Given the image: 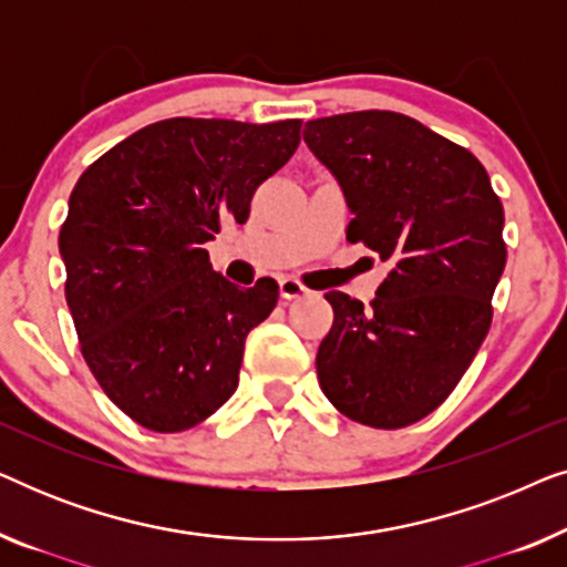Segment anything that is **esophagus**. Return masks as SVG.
<instances>
[{"instance_id": "1", "label": "esophagus", "mask_w": 567, "mask_h": 567, "mask_svg": "<svg viewBox=\"0 0 567 567\" xmlns=\"http://www.w3.org/2000/svg\"><path fill=\"white\" fill-rule=\"evenodd\" d=\"M278 293H281V299L291 301L305 297L307 289L299 281H293V278H281V281H278Z\"/></svg>"}]
</instances>
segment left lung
Listing matches in <instances>:
<instances>
[{"mask_svg":"<svg viewBox=\"0 0 567 567\" xmlns=\"http://www.w3.org/2000/svg\"><path fill=\"white\" fill-rule=\"evenodd\" d=\"M305 142L336 175L346 237L386 262L371 305L328 291L317 351L332 405L371 429H405L444 402L491 330L506 268L503 206L475 154L392 111L309 121Z\"/></svg>","mask_w":567,"mask_h":567,"instance_id":"obj_1","label":"left lung"}]
</instances>
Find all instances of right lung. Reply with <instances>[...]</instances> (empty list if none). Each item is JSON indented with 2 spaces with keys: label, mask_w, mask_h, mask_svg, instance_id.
Instances as JSON below:
<instances>
[{
  "label": "right lung",
  "mask_w": 567,
  "mask_h": 567,
  "mask_svg": "<svg viewBox=\"0 0 567 567\" xmlns=\"http://www.w3.org/2000/svg\"><path fill=\"white\" fill-rule=\"evenodd\" d=\"M299 131L297 118H167L76 181L59 235L66 305L97 384L144 429H193L235 394L245 338L274 312L278 284L239 289L204 245L247 221Z\"/></svg>",
  "instance_id": "1"
}]
</instances>
